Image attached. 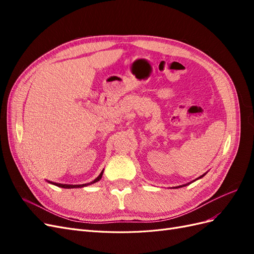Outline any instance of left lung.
I'll return each instance as SVG.
<instances>
[{"label": "left lung", "mask_w": 254, "mask_h": 254, "mask_svg": "<svg viewBox=\"0 0 254 254\" xmlns=\"http://www.w3.org/2000/svg\"><path fill=\"white\" fill-rule=\"evenodd\" d=\"M204 175H205V174H203V175H202V176H200V177H198V178H197L196 180H198V179H200V178H202V177H203ZM194 181H195V180H194ZM186 186H188V184H184V186H180V187H177V188H182V187H186Z\"/></svg>", "instance_id": "obj_1"}]
</instances>
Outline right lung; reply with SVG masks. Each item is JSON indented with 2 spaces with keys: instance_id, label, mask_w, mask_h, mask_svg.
Returning <instances> with one entry per match:
<instances>
[{
  "instance_id": "obj_1",
  "label": "right lung",
  "mask_w": 254,
  "mask_h": 254,
  "mask_svg": "<svg viewBox=\"0 0 254 254\" xmlns=\"http://www.w3.org/2000/svg\"><path fill=\"white\" fill-rule=\"evenodd\" d=\"M103 173H104V170L102 171V173H101V174H99V176L97 177L96 179H94L93 181L90 182V183H84V184H61V183L51 182V181H49V182H50V183H52V184H54V186L59 187V188H64V189H77V188H83V187L90 186V184H93V183H95V182H97V181L101 180V179H102V177H103Z\"/></svg>"
}]
</instances>
